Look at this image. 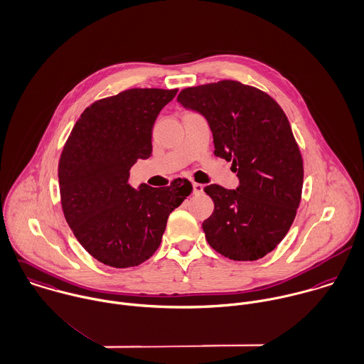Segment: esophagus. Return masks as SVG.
<instances>
[{
    "label": "esophagus",
    "mask_w": 364,
    "mask_h": 364,
    "mask_svg": "<svg viewBox=\"0 0 364 364\" xmlns=\"http://www.w3.org/2000/svg\"><path fill=\"white\" fill-rule=\"evenodd\" d=\"M192 189H193V193H195V195H199V193L203 192V185L193 182V183H192Z\"/></svg>",
    "instance_id": "esophagus-1"
}]
</instances>
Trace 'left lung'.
<instances>
[{"instance_id": "8db88e82", "label": "left lung", "mask_w": 364, "mask_h": 364, "mask_svg": "<svg viewBox=\"0 0 364 364\" xmlns=\"http://www.w3.org/2000/svg\"><path fill=\"white\" fill-rule=\"evenodd\" d=\"M178 103L208 120L215 155L233 162L239 178L236 189L205 188L215 203L202 225L206 240L235 261L262 258L288 233L302 193V156L285 113L236 80L183 89Z\"/></svg>"}]
</instances>
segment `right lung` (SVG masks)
<instances>
[{"label": "right lung", "instance_id": "obj_1", "mask_svg": "<svg viewBox=\"0 0 364 364\" xmlns=\"http://www.w3.org/2000/svg\"><path fill=\"white\" fill-rule=\"evenodd\" d=\"M178 89H129L87 107L59 161L65 219L97 261L135 267L159 247L166 220L192 192L188 179L166 188L128 183L129 169L152 152V127Z\"/></svg>", "mask_w": 364, "mask_h": 364}]
</instances>
